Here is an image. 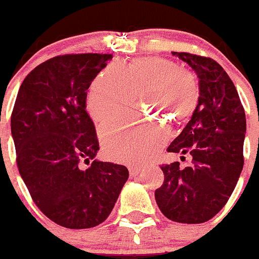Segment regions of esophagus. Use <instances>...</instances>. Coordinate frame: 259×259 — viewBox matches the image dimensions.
Segmentation results:
<instances>
[{
  "instance_id": "34e87169",
  "label": "esophagus",
  "mask_w": 259,
  "mask_h": 259,
  "mask_svg": "<svg viewBox=\"0 0 259 259\" xmlns=\"http://www.w3.org/2000/svg\"><path fill=\"white\" fill-rule=\"evenodd\" d=\"M128 170L131 176H137L141 172V167H138V166H130Z\"/></svg>"
}]
</instances>
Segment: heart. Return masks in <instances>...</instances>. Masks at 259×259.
I'll return each mask as SVG.
<instances>
[{
    "label": "heart",
    "mask_w": 259,
    "mask_h": 259,
    "mask_svg": "<svg viewBox=\"0 0 259 259\" xmlns=\"http://www.w3.org/2000/svg\"><path fill=\"white\" fill-rule=\"evenodd\" d=\"M138 93L148 111L180 124L198 107L199 84L193 73L168 59L151 56L127 65L113 63L92 81L87 108L94 121L104 122L130 107ZM99 135L107 157L124 163L148 160L168 140L166 124L151 118L109 122Z\"/></svg>",
    "instance_id": "heart-1"
}]
</instances>
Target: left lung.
I'll use <instances>...</instances> for the list:
<instances>
[{
  "label": "left lung",
  "mask_w": 259,
  "mask_h": 259,
  "mask_svg": "<svg viewBox=\"0 0 259 259\" xmlns=\"http://www.w3.org/2000/svg\"><path fill=\"white\" fill-rule=\"evenodd\" d=\"M172 55L198 75L199 102L167 151L193 160L185 168L180 162L161 166L165 180L155 199L167 219L199 224L222 210L237 185L244 163L245 113L232 79L215 60L190 53Z\"/></svg>",
  "instance_id": "left-lung-1"
}]
</instances>
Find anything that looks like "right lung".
<instances>
[{
	"instance_id": "add662e5",
	"label": "right lung",
	"mask_w": 259,
	"mask_h": 259,
	"mask_svg": "<svg viewBox=\"0 0 259 259\" xmlns=\"http://www.w3.org/2000/svg\"><path fill=\"white\" fill-rule=\"evenodd\" d=\"M111 59L89 53L44 61L22 81L12 111L20 175L37 208L69 229L103 223L128 179L126 166L94 158L99 142L85 111L87 89Z\"/></svg>"
}]
</instances>
